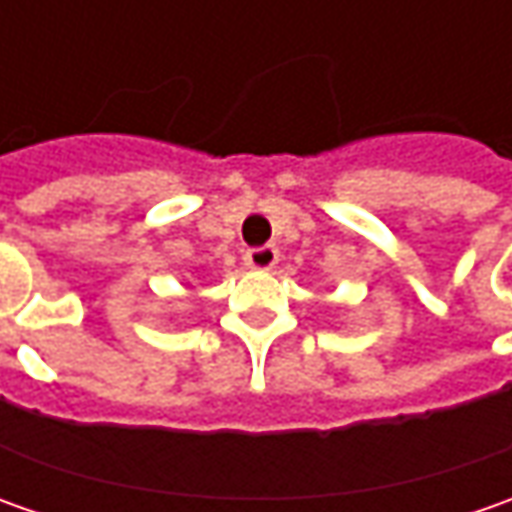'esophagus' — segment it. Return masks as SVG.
<instances>
[{
	"label": "esophagus",
	"instance_id": "esophagus-1",
	"mask_svg": "<svg viewBox=\"0 0 512 512\" xmlns=\"http://www.w3.org/2000/svg\"><path fill=\"white\" fill-rule=\"evenodd\" d=\"M276 262H279V250L273 245L253 247L245 253V265L253 267V270H273Z\"/></svg>",
	"mask_w": 512,
	"mask_h": 512
}]
</instances>
